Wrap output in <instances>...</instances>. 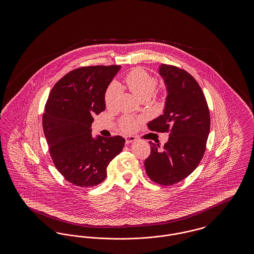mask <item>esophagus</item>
<instances>
[{"label":"esophagus","mask_w":254,"mask_h":254,"mask_svg":"<svg viewBox=\"0 0 254 254\" xmlns=\"http://www.w3.org/2000/svg\"><path fill=\"white\" fill-rule=\"evenodd\" d=\"M135 140H136V139H135L134 136H127V137H126V144H130V143L134 142Z\"/></svg>","instance_id":"34e87169"}]
</instances>
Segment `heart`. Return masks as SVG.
I'll use <instances>...</instances> for the list:
<instances>
[{
	"label": "heart",
	"instance_id": "b5f03b06",
	"mask_svg": "<svg viewBox=\"0 0 254 254\" xmlns=\"http://www.w3.org/2000/svg\"><path fill=\"white\" fill-rule=\"evenodd\" d=\"M125 83L134 95L142 99L151 96L158 85L157 79L147 72L143 67H135L125 77ZM119 95V89L116 84H111L106 90L105 103L108 108L115 106ZM121 128L126 132L133 131L137 127V121L131 117H125L121 121Z\"/></svg>",
	"mask_w": 254,
	"mask_h": 254
}]
</instances>
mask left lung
I'll use <instances>...</instances> for the list:
<instances>
[{
  "label": "left lung",
  "mask_w": 254,
  "mask_h": 254,
  "mask_svg": "<svg viewBox=\"0 0 254 254\" xmlns=\"http://www.w3.org/2000/svg\"><path fill=\"white\" fill-rule=\"evenodd\" d=\"M159 73L167 86L164 114L149 122L152 131L169 132L161 146L149 142L150 155L145 161L147 176L170 186L187 178L198 167L205 153L210 128L209 110L197 81L186 70L162 64Z\"/></svg>",
  "instance_id": "8db88e82"
}]
</instances>
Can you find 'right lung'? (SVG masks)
I'll return each mask as SVG.
<instances>
[{"label":"right lung","mask_w":254,"mask_h":254,"mask_svg":"<svg viewBox=\"0 0 254 254\" xmlns=\"http://www.w3.org/2000/svg\"><path fill=\"white\" fill-rule=\"evenodd\" d=\"M120 65L84 66L65 74L49 93L43 128L49 153L66 181L88 188L101 184L125 146L122 136L92 137L93 115L106 109L105 93Z\"/></svg>","instance_id":"1"}]
</instances>
